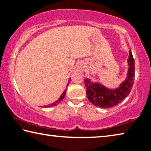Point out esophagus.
<instances>
[{
	"instance_id": "esophagus-1",
	"label": "esophagus",
	"mask_w": 151,
	"mask_h": 151,
	"mask_svg": "<svg viewBox=\"0 0 151 151\" xmlns=\"http://www.w3.org/2000/svg\"><path fill=\"white\" fill-rule=\"evenodd\" d=\"M83 67H82V66H80V67H79V68H80V69H81V70L83 69Z\"/></svg>"
}]
</instances>
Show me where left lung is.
Masks as SVG:
<instances>
[{
    "instance_id": "obj_1",
    "label": "left lung",
    "mask_w": 151,
    "mask_h": 151,
    "mask_svg": "<svg viewBox=\"0 0 151 151\" xmlns=\"http://www.w3.org/2000/svg\"><path fill=\"white\" fill-rule=\"evenodd\" d=\"M128 61L127 76L119 87L109 89L98 83H92L90 79L84 81L86 95L89 101L95 106L102 108H111L121 103L129 94L135 78V60L129 51Z\"/></svg>"
}]
</instances>
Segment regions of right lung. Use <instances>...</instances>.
<instances>
[{
    "label": "right lung",
    "mask_w": 151,
    "mask_h": 151,
    "mask_svg": "<svg viewBox=\"0 0 151 151\" xmlns=\"http://www.w3.org/2000/svg\"><path fill=\"white\" fill-rule=\"evenodd\" d=\"M70 82V78H69V81H68V83H69ZM68 84L69 83H68V84H67V86L68 85ZM65 94H66V89L65 90V91L63 92V94H61V96H60V98H59L58 100H57L56 102H53V103H52V104H49V105H45V106H43V108H50V107H53V106H57V104H59L60 102H61V101L63 100V98H65Z\"/></svg>",
    "instance_id": "right-lung-1"
}]
</instances>
